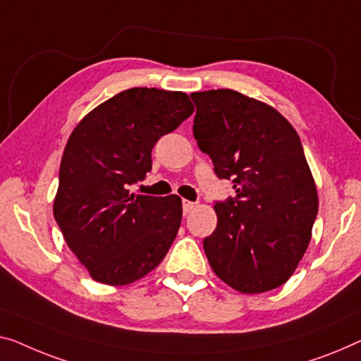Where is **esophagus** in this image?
<instances>
[{
  "instance_id": "esophagus-1",
  "label": "esophagus",
  "mask_w": 361,
  "mask_h": 361,
  "mask_svg": "<svg viewBox=\"0 0 361 361\" xmlns=\"http://www.w3.org/2000/svg\"><path fill=\"white\" fill-rule=\"evenodd\" d=\"M195 206H196L195 202L186 201V199H183V214L188 215V214H190V212L192 211V209H195Z\"/></svg>"
}]
</instances>
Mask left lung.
Wrapping results in <instances>:
<instances>
[{
    "mask_svg": "<svg viewBox=\"0 0 361 361\" xmlns=\"http://www.w3.org/2000/svg\"><path fill=\"white\" fill-rule=\"evenodd\" d=\"M192 134L235 197L215 202L202 246L217 277L241 293L281 287L311 240L318 192L293 126L276 109L230 89L192 92Z\"/></svg>",
    "mask_w": 361,
    "mask_h": 361,
    "instance_id": "8db88e82",
    "label": "left lung"
}]
</instances>
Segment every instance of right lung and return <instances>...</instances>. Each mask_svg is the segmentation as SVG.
Instances as JSON below:
<instances>
[{"label": "right lung", "instance_id": "add662e5", "mask_svg": "<svg viewBox=\"0 0 361 361\" xmlns=\"http://www.w3.org/2000/svg\"><path fill=\"white\" fill-rule=\"evenodd\" d=\"M195 111L183 92L134 87L84 116L64 147L53 214L90 277L126 285L157 267L181 224V199L129 192L152 147Z\"/></svg>", "mask_w": 361, "mask_h": 361}]
</instances>
